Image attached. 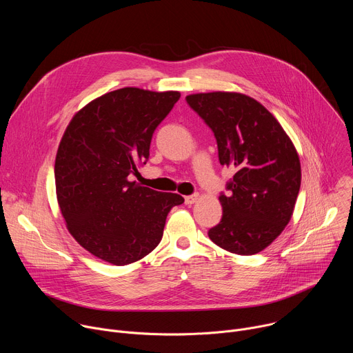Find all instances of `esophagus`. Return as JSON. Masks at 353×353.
Listing matches in <instances>:
<instances>
[{
    "instance_id": "1",
    "label": "esophagus",
    "mask_w": 353,
    "mask_h": 353,
    "mask_svg": "<svg viewBox=\"0 0 353 353\" xmlns=\"http://www.w3.org/2000/svg\"><path fill=\"white\" fill-rule=\"evenodd\" d=\"M196 199H198V194H191V195L184 196V201H185L187 205H191V204L196 203Z\"/></svg>"
}]
</instances>
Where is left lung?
Returning <instances> with one entry per match:
<instances>
[{"mask_svg":"<svg viewBox=\"0 0 353 353\" xmlns=\"http://www.w3.org/2000/svg\"><path fill=\"white\" fill-rule=\"evenodd\" d=\"M212 130L219 163L236 170L221 192V222L210 239L240 256L257 254L290 221L300 190L296 149L276 119L253 97L211 92L185 97Z\"/></svg>","mask_w":353,"mask_h":353,"instance_id":"left-lung-1","label":"left lung"}]
</instances>
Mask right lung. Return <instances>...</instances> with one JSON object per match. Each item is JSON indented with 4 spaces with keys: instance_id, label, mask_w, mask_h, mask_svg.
<instances>
[{
    "instance_id": "1",
    "label": "right lung",
    "mask_w": 353,
    "mask_h": 353,
    "mask_svg": "<svg viewBox=\"0 0 353 353\" xmlns=\"http://www.w3.org/2000/svg\"><path fill=\"white\" fill-rule=\"evenodd\" d=\"M179 92L123 88L94 99L68 124L54 177L67 228L89 253L114 265L143 259L162 240L169 211L184 203L132 181Z\"/></svg>"
}]
</instances>
